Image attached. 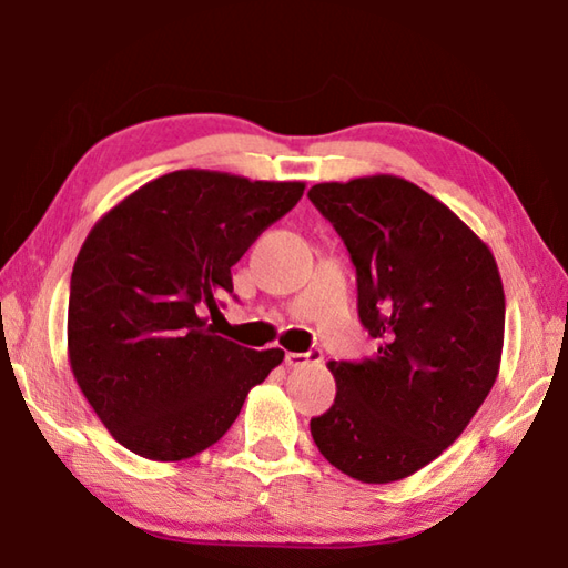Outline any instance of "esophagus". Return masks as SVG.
<instances>
[{
  "label": "esophagus",
  "instance_id": "esophagus-1",
  "mask_svg": "<svg viewBox=\"0 0 568 568\" xmlns=\"http://www.w3.org/2000/svg\"><path fill=\"white\" fill-rule=\"evenodd\" d=\"M323 361L321 351H307V353H285L287 368H303V365H315Z\"/></svg>",
  "mask_w": 568,
  "mask_h": 568
}]
</instances>
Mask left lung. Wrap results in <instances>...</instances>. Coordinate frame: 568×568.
I'll return each mask as SVG.
<instances>
[{"mask_svg":"<svg viewBox=\"0 0 568 568\" xmlns=\"http://www.w3.org/2000/svg\"><path fill=\"white\" fill-rule=\"evenodd\" d=\"M311 203L338 230L358 277V315L378 351L335 363V400L311 420L325 460L393 484L438 458L491 393L506 297L484 240L413 182H321Z\"/></svg>","mask_w":568,"mask_h":568,"instance_id":"8db88e82","label":"left lung"}]
</instances>
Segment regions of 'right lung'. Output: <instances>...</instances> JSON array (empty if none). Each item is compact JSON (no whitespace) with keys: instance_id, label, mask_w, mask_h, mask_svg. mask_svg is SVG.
I'll use <instances>...</instances> for the list:
<instances>
[{"instance_id":"right-lung-1","label":"right lung","mask_w":568,"mask_h":568,"mask_svg":"<svg viewBox=\"0 0 568 568\" xmlns=\"http://www.w3.org/2000/svg\"><path fill=\"white\" fill-rule=\"evenodd\" d=\"M305 182L175 170L104 213L74 261L67 358L112 438L150 460L217 444L285 353L215 335L233 267Z\"/></svg>"}]
</instances>
